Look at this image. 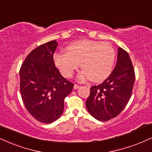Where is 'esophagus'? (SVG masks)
Returning <instances> with one entry per match:
<instances>
[{"instance_id":"obj_1","label":"esophagus","mask_w":152,"mask_h":152,"mask_svg":"<svg viewBox=\"0 0 152 152\" xmlns=\"http://www.w3.org/2000/svg\"><path fill=\"white\" fill-rule=\"evenodd\" d=\"M79 87H80V86L77 85V84H74V89H78Z\"/></svg>"}]
</instances>
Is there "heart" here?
Here are the masks:
<instances>
[{
	"mask_svg": "<svg viewBox=\"0 0 152 152\" xmlns=\"http://www.w3.org/2000/svg\"><path fill=\"white\" fill-rule=\"evenodd\" d=\"M66 54H54V63L65 77L70 78L79 67L83 70L81 78L100 82L110 74L115 58L114 49L107 43L83 39L69 45Z\"/></svg>",
	"mask_w": 152,
	"mask_h": 152,
	"instance_id": "obj_1",
	"label": "heart"
}]
</instances>
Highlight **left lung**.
Wrapping results in <instances>:
<instances>
[{
    "label": "left lung",
    "instance_id": "left-lung-1",
    "mask_svg": "<svg viewBox=\"0 0 152 152\" xmlns=\"http://www.w3.org/2000/svg\"><path fill=\"white\" fill-rule=\"evenodd\" d=\"M135 73L128 53L118 48V61L103 83L90 88L86 102L87 110L99 121L115 118L127 105L132 93Z\"/></svg>",
    "mask_w": 152,
    "mask_h": 152
}]
</instances>
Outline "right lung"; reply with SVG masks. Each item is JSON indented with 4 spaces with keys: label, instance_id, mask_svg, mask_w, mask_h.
Wrapping results in <instances>:
<instances>
[{
    "label": "right lung",
    "instance_id": "obj_1",
    "mask_svg": "<svg viewBox=\"0 0 152 152\" xmlns=\"http://www.w3.org/2000/svg\"><path fill=\"white\" fill-rule=\"evenodd\" d=\"M53 40L36 47L22 64L20 91L27 110L35 120L51 123L61 116L64 99L74 84L60 74L53 55L57 47Z\"/></svg>",
    "mask_w": 152,
    "mask_h": 152
}]
</instances>
